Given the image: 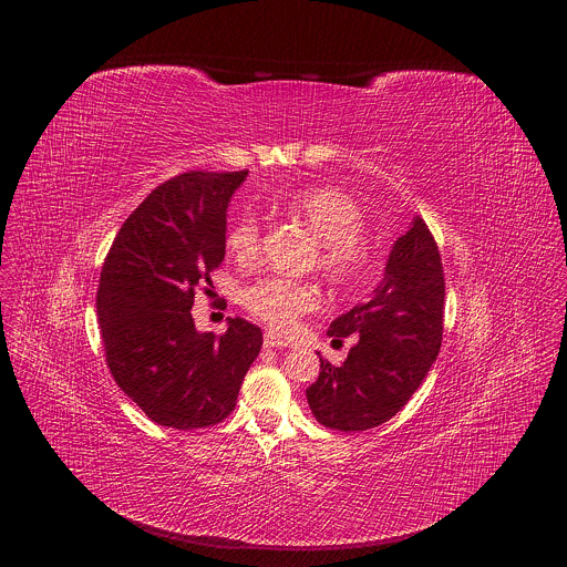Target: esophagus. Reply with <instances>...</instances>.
I'll return each mask as SVG.
<instances>
[{
  "label": "esophagus",
  "mask_w": 567,
  "mask_h": 567,
  "mask_svg": "<svg viewBox=\"0 0 567 567\" xmlns=\"http://www.w3.org/2000/svg\"><path fill=\"white\" fill-rule=\"evenodd\" d=\"M265 348H287V343L280 341L274 332H267L265 334Z\"/></svg>",
  "instance_id": "34e87169"
}]
</instances>
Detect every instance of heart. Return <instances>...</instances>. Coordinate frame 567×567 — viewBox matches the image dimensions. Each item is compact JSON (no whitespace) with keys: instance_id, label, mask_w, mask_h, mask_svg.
<instances>
[{"instance_id":"b5f03b06","label":"heart","mask_w":567,"mask_h":567,"mask_svg":"<svg viewBox=\"0 0 567 567\" xmlns=\"http://www.w3.org/2000/svg\"><path fill=\"white\" fill-rule=\"evenodd\" d=\"M302 217L320 239V269L332 282L348 285L359 280L370 265L368 247L361 239L365 219L357 202L337 188H307L287 204ZM226 247L230 256L251 265L262 251V226L258 215L241 213L228 230ZM247 309L265 320L276 332H291L302 313L318 305V289L305 280L267 276L241 293Z\"/></svg>"}]
</instances>
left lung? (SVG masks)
Returning <instances> with one entry per match:
<instances>
[{
	"label": "left lung",
	"mask_w": 567,
	"mask_h": 567,
	"mask_svg": "<svg viewBox=\"0 0 567 567\" xmlns=\"http://www.w3.org/2000/svg\"><path fill=\"white\" fill-rule=\"evenodd\" d=\"M444 271L426 221L415 215L390 247L383 280L330 326V337L357 334L341 365L320 357L307 388L313 417L328 429H374L406 406L442 346Z\"/></svg>",
	"instance_id": "obj_1"
}]
</instances>
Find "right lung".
<instances>
[{
    "label": "right lung",
    "mask_w": 567,
    "mask_h": 567,
    "mask_svg": "<svg viewBox=\"0 0 567 567\" xmlns=\"http://www.w3.org/2000/svg\"><path fill=\"white\" fill-rule=\"evenodd\" d=\"M249 171L186 173L152 190L125 219L105 258L96 311L110 372L156 424H219L262 348V330L228 318L197 332L195 289L226 254V208Z\"/></svg>",
    "instance_id": "1"
}]
</instances>
